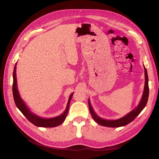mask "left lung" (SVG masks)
<instances>
[{
    "label": "left lung",
    "mask_w": 159,
    "mask_h": 159,
    "mask_svg": "<svg viewBox=\"0 0 159 159\" xmlns=\"http://www.w3.org/2000/svg\"><path fill=\"white\" fill-rule=\"evenodd\" d=\"M144 74H145V85H144V93L143 95V97L141 98V101L139 104V106L135 108L134 110L125 115L123 117L117 119V120H106L103 119L95 113L94 110H93V107L91 106L89 100H88V104H89V109L90 113L91 115L93 120L97 122L98 124L103 126L106 127H110V128H118L121 126H124L128 124L129 123L131 122L134 120L137 116L140 114V113L143 110L145 107L149 97V86H148V73L146 68L144 67Z\"/></svg>",
    "instance_id": "left-lung-1"
}]
</instances>
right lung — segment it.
<instances>
[{
  "label": "right lung",
  "instance_id": "add662e5",
  "mask_svg": "<svg viewBox=\"0 0 159 159\" xmlns=\"http://www.w3.org/2000/svg\"><path fill=\"white\" fill-rule=\"evenodd\" d=\"M16 66L14 67V70L13 73V95L15 103L18 107V109L22 112V113L26 116V118L32 124H33L36 126L38 127H43V128H53L59 126L61 124L66 118V116L68 115L70 104L73 93H71L69 97L68 102L67 104L66 109L65 111L61 115L56 116V117L51 118V119H44L40 117V116L33 114L30 111L28 107L26 106V104L22 101L21 97H20L19 91L17 89V84H16Z\"/></svg>",
  "mask_w": 159,
  "mask_h": 159
}]
</instances>
